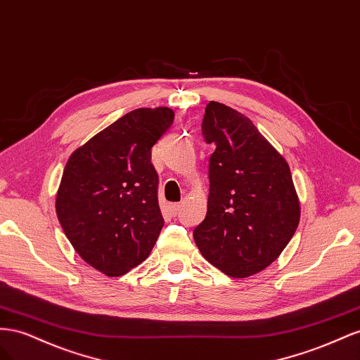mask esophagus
I'll return each instance as SVG.
<instances>
[{"label": "esophagus", "instance_id": "1", "mask_svg": "<svg viewBox=\"0 0 360 360\" xmlns=\"http://www.w3.org/2000/svg\"><path fill=\"white\" fill-rule=\"evenodd\" d=\"M169 210H170L172 214L176 215V214L181 211V203H170V205H169Z\"/></svg>", "mask_w": 360, "mask_h": 360}]
</instances>
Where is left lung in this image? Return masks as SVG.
I'll return each mask as SVG.
<instances>
[{
	"label": "left lung",
	"mask_w": 360,
	"mask_h": 360,
	"mask_svg": "<svg viewBox=\"0 0 360 360\" xmlns=\"http://www.w3.org/2000/svg\"><path fill=\"white\" fill-rule=\"evenodd\" d=\"M210 157L207 217L193 232L200 253L232 277L262 271L290 243L300 221L288 162L253 125L220 102L205 108Z\"/></svg>",
	"instance_id": "8db88e82"
}]
</instances>
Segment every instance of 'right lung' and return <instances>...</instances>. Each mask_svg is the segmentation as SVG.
Instances as JSON below:
<instances>
[{
	"label": "right lung",
	"instance_id": "obj_1",
	"mask_svg": "<svg viewBox=\"0 0 360 360\" xmlns=\"http://www.w3.org/2000/svg\"><path fill=\"white\" fill-rule=\"evenodd\" d=\"M167 107L137 108L72 152L56 199L77 253L110 277L145 261L164 219L150 149L173 123Z\"/></svg>",
	"mask_w": 360,
	"mask_h": 360
}]
</instances>
